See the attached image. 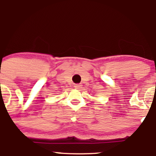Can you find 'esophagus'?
Instances as JSON below:
<instances>
[{
	"instance_id": "34e87169",
	"label": "esophagus",
	"mask_w": 156,
	"mask_h": 156,
	"mask_svg": "<svg viewBox=\"0 0 156 156\" xmlns=\"http://www.w3.org/2000/svg\"><path fill=\"white\" fill-rule=\"evenodd\" d=\"M74 87H75V88H76V89H79L82 87V85L80 83H77V84H75Z\"/></svg>"
}]
</instances>
